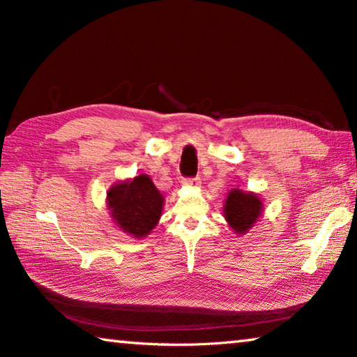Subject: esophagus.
<instances>
[{"instance_id":"1","label":"esophagus","mask_w":357,"mask_h":357,"mask_svg":"<svg viewBox=\"0 0 357 357\" xmlns=\"http://www.w3.org/2000/svg\"><path fill=\"white\" fill-rule=\"evenodd\" d=\"M200 178H192V179H184V185L187 187H198L200 185Z\"/></svg>"}]
</instances>
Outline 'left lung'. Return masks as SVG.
Masks as SVG:
<instances>
[{"mask_svg": "<svg viewBox=\"0 0 357 357\" xmlns=\"http://www.w3.org/2000/svg\"><path fill=\"white\" fill-rule=\"evenodd\" d=\"M263 209V200L258 193L231 189L227 193L223 215L228 227L239 236H243L259 220Z\"/></svg>", "mask_w": 357, "mask_h": 357, "instance_id": "8db88e82", "label": "left lung"}]
</instances>
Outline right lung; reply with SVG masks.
<instances>
[{
  "label": "right lung",
  "mask_w": 357,
  "mask_h": 357,
  "mask_svg": "<svg viewBox=\"0 0 357 357\" xmlns=\"http://www.w3.org/2000/svg\"><path fill=\"white\" fill-rule=\"evenodd\" d=\"M165 198L148 174L113 184L107 192V208L121 231L142 239L160 220Z\"/></svg>",
  "instance_id": "obj_1"
}]
</instances>
